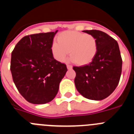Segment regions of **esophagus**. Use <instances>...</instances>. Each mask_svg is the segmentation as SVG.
I'll list each match as a JSON object with an SVG mask.
<instances>
[{
    "instance_id": "34e87169",
    "label": "esophagus",
    "mask_w": 134,
    "mask_h": 134,
    "mask_svg": "<svg viewBox=\"0 0 134 134\" xmlns=\"http://www.w3.org/2000/svg\"><path fill=\"white\" fill-rule=\"evenodd\" d=\"M67 68H68V70H70L72 68V66H71V65H67Z\"/></svg>"
}]
</instances>
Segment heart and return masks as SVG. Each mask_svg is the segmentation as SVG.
<instances>
[{
	"label": "heart",
	"mask_w": 134,
	"mask_h": 134,
	"mask_svg": "<svg viewBox=\"0 0 134 134\" xmlns=\"http://www.w3.org/2000/svg\"><path fill=\"white\" fill-rule=\"evenodd\" d=\"M98 43L93 35L76 31H66L51 45V52L57 61L62 62L69 54L70 60L80 66L88 64L97 53Z\"/></svg>",
	"instance_id": "1"
}]
</instances>
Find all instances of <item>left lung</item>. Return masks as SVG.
I'll list each match as a JSON object with an SVG mask.
<instances>
[{
	"instance_id": "8db88e82",
	"label": "left lung",
	"mask_w": 134,
	"mask_h": 134,
	"mask_svg": "<svg viewBox=\"0 0 134 134\" xmlns=\"http://www.w3.org/2000/svg\"><path fill=\"white\" fill-rule=\"evenodd\" d=\"M97 39V53L91 63L74 66L76 88L80 94L91 100H103L113 93L120 80L122 59L115 40L99 30H85Z\"/></svg>"
}]
</instances>
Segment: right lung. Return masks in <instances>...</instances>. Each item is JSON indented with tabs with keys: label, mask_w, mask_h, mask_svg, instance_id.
<instances>
[{
	"label": "right lung",
	"mask_w": 134,
	"mask_h": 134,
	"mask_svg": "<svg viewBox=\"0 0 134 134\" xmlns=\"http://www.w3.org/2000/svg\"><path fill=\"white\" fill-rule=\"evenodd\" d=\"M57 31L26 35L12 52L13 80L20 94L31 103L52 100L68 70L66 65L55 60L51 52Z\"/></svg>",
	"instance_id": "right-lung-1"
}]
</instances>
